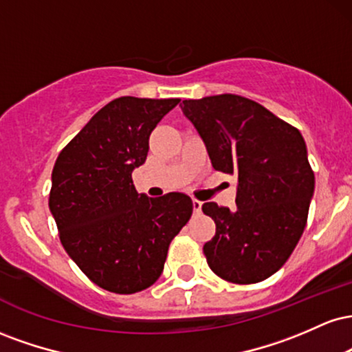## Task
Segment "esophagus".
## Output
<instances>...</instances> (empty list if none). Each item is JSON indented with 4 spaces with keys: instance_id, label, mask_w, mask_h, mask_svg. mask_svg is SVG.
Wrapping results in <instances>:
<instances>
[{
    "instance_id": "1",
    "label": "esophagus",
    "mask_w": 352,
    "mask_h": 352,
    "mask_svg": "<svg viewBox=\"0 0 352 352\" xmlns=\"http://www.w3.org/2000/svg\"><path fill=\"white\" fill-rule=\"evenodd\" d=\"M192 205H193V212L200 213V210H201V201L197 200V199H193V200H192Z\"/></svg>"
}]
</instances>
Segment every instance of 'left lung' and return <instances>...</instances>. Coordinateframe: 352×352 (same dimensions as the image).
<instances>
[{
  "mask_svg": "<svg viewBox=\"0 0 352 352\" xmlns=\"http://www.w3.org/2000/svg\"><path fill=\"white\" fill-rule=\"evenodd\" d=\"M182 111L195 125L215 170L238 177L236 208L201 205L217 232L204 245L212 272L236 285L276 273L302 235L314 192L305 139L261 104L236 94L188 99Z\"/></svg>",
  "mask_w": 352,
  "mask_h": 352,
  "instance_id": "left-lung-1",
  "label": "left lung"
}]
</instances>
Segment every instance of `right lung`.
Returning <instances> with one entry per match:
<instances>
[{
    "label": "right lung",
    "mask_w": 352,
    "mask_h": 352,
    "mask_svg": "<svg viewBox=\"0 0 352 352\" xmlns=\"http://www.w3.org/2000/svg\"><path fill=\"white\" fill-rule=\"evenodd\" d=\"M180 99H114L60 151L50 210L59 240L92 283L117 294L152 286L170 241L192 217V199L137 193L132 170L147 159L148 137Z\"/></svg>",
    "instance_id": "right-lung-1"
}]
</instances>
